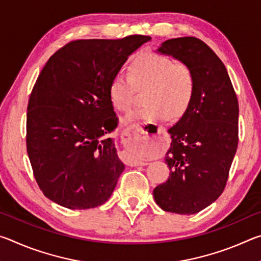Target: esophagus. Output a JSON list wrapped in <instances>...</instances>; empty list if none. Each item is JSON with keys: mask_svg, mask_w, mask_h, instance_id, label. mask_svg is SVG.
I'll list each match as a JSON object with an SVG mask.
<instances>
[{"mask_svg": "<svg viewBox=\"0 0 261 261\" xmlns=\"http://www.w3.org/2000/svg\"><path fill=\"white\" fill-rule=\"evenodd\" d=\"M122 140L123 144L126 148V151L131 153L135 149L139 147L147 146L151 144V137L148 136V132L145 131V127L143 125L135 124L130 127H127L122 134ZM131 166H146V161H141L138 159H131Z\"/></svg>", "mask_w": 261, "mask_h": 261, "instance_id": "obj_1", "label": "esophagus"}]
</instances>
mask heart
I'll use <instances>...</instances> for the list:
<instances>
[{"label": "heart", "instance_id": "b5f03b06", "mask_svg": "<svg viewBox=\"0 0 261 261\" xmlns=\"http://www.w3.org/2000/svg\"><path fill=\"white\" fill-rule=\"evenodd\" d=\"M137 88L145 91L144 107L136 108L124 118L125 123L137 120L165 121L177 118L191 105L196 88L192 70L184 63L156 53L147 51L137 56L130 65V74L117 72L109 84V100L114 108L126 110L134 102Z\"/></svg>", "mask_w": 261, "mask_h": 261}]
</instances>
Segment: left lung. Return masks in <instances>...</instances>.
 Here are the masks:
<instances>
[{"instance_id":"8db88e82","label":"left lung","mask_w":261,"mask_h":261,"mask_svg":"<svg viewBox=\"0 0 261 261\" xmlns=\"http://www.w3.org/2000/svg\"><path fill=\"white\" fill-rule=\"evenodd\" d=\"M156 51L187 64L196 81L191 105L168 130L169 178L153 190L163 211L190 215L214 202L226 187L238 144V101L226 67L204 41L175 38Z\"/></svg>"}]
</instances>
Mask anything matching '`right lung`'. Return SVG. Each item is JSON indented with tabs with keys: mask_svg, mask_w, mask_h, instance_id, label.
Listing matches in <instances>:
<instances>
[{
	"mask_svg": "<svg viewBox=\"0 0 261 261\" xmlns=\"http://www.w3.org/2000/svg\"><path fill=\"white\" fill-rule=\"evenodd\" d=\"M145 35L69 42L53 55L31 93L26 146L39 188L65 208L105 204L124 170L109 134L118 124L108 88Z\"/></svg>",
	"mask_w": 261,
	"mask_h": 261,
	"instance_id": "1",
	"label": "right lung"
}]
</instances>
